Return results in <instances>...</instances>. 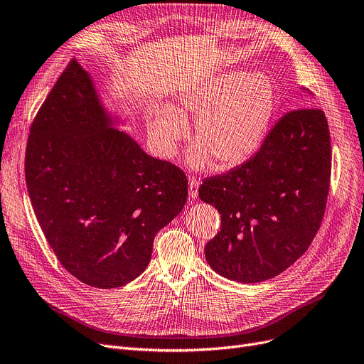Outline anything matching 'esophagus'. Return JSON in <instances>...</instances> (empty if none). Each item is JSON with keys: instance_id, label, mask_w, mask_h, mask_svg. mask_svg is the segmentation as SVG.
Returning a JSON list of instances; mask_svg holds the SVG:
<instances>
[{"instance_id": "34e87169", "label": "esophagus", "mask_w": 364, "mask_h": 364, "mask_svg": "<svg viewBox=\"0 0 364 364\" xmlns=\"http://www.w3.org/2000/svg\"><path fill=\"white\" fill-rule=\"evenodd\" d=\"M198 188H199V180L192 177L191 180H188V195H191V198L198 196Z\"/></svg>"}]
</instances>
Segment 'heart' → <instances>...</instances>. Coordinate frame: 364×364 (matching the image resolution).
Listing matches in <instances>:
<instances>
[{
	"label": "heart",
	"mask_w": 364,
	"mask_h": 364,
	"mask_svg": "<svg viewBox=\"0 0 364 364\" xmlns=\"http://www.w3.org/2000/svg\"><path fill=\"white\" fill-rule=\"evenodd\" d=\"M274 108L275 87L269 77L226 71L180 92L173 108H156L149 129L159 151L171 156L187 135L186 119L193 117L196 147L188 162L205 168L214 161L217 168H230L259 150Z\"/></svg>",
	"instance_id": "obj_1"
}]
</instances>
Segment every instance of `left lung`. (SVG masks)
Returning <instances> with one entry per match:
<instances>
[{
    "mask_svg": "<svg viewBox=\"0 0 364 364\" xmlns=\"http://www.w3.org/2000/svg\"><path fill=\"white\" fill-rule=\"evenodd\" d=\"M330 172L324 112L302 107L275 123L250 161L205 178L199 198L221 215L220 232L205 247L213 269L245 284L286 271L321 226Z\"/></svg>",
    "mask_w": 364,
    "mask_h": 364,
    "instance_id": "1",
    "label": "left lung"
}]
</instances>
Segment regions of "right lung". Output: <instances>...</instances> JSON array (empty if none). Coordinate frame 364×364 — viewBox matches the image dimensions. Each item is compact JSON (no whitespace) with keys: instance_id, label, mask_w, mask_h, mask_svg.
Returning a JSON list of instances; mask_svg holds the SVG:
<instances>
[{"instance_id":"1","label":"right lung","mask_w":364,"mask_h":364,"mask_svg":"<svg viewBox=\"0 0 364 364\" xmlns=\"http://www.w3.org/2000/svg\"><path fill=\"white\" fill-rule=\"evenodd\" d=\"M112 124L74 58L34 117L25 154L47 242L71 275L97 289L144 272L156 233L187 198L183 169L149 156Z\"/></svg>"}]
</instances>
